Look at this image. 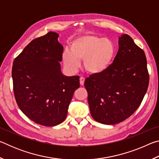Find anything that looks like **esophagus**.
I'll list each match as a JSON object with an SVG mask.
<instances>
[{
    "label": "esophagus",
    "instance_id": "34e87169",
    "mask_svg": "<svg viewBox=\"0 0 159 159\" xmlns=\"http://www.w3.org/2000/svg\"><path fill=\"white\" fill-rule=\"evenodd\" d=\"M84 81H85V78L81 76L80 78V84L81 85H84Z\"/></svg>",
    "mask_w": 159,
    "mask_h": 159
}]
</instances>
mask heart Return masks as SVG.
<instances>
[{
    "instance_id": "b5f03b06",
    "label": "heart",
    "mask_w": 159,
    "mask_h": 159,
    "mask_svg": "<svg viewBox=\"0 0 159 159\" xmlns=\"http://www.w3.org/2000/svg\"><path fill=\"white\" fill-rule=\"evenodd\" d=\"M115 52V46L110 40L84 35L72 42L71 50H64L63 61L69 69L76 70L80 66V60H84V67L88 73L100 74L111 65Z\"/></svg>"
}]
</instances>
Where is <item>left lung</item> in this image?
Masks as SVG:
<instances>
[{"instance_id": "8db88e82", "label": "left lung", "mask_w": 159, "mask_h": 159, "mask_svg": "<svg viewBox=\"0 0 159 159\" xmlns=\"http://www.w3.org/2000/svg\"><path fill=\"white\" fill-rule=\"evenodd\" d=\"M118 50L109 68L85 80L92 117L114 125L127 119L140 105L147 93L149 74L143 50L127 34L118 41Z\"/></svg>"}]
</instances>
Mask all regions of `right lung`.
<instances>
[{
  "instance_id": "1",
  "label": "right lung",
  "mask_w": 159,
  "mask_h": 159,
  "mask_svg": "<svg viewBox=\"0 0 159 159\" xmlns=\"http://www.w3.org/2000/svg\"><path fill=\"white\" fill-rule=\"evenodd\" d=\"M50 31L25 47L13 61V91L19 108L38 124L55 126L66 117L79 76H65L60 64L64 48ZM48 58V59H45Z\"/></svg>"
}]
</instances>
